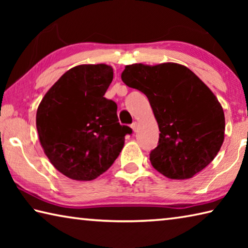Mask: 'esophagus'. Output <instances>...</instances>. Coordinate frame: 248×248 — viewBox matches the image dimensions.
<instances>
[{"label": "esophagus", "instance_id": "obj_1", "mask_svg": "<svg viewBox=\"0 0 248 248\" xmlns=\"http://www.w3.org/2000/svg\"><path fill=\"white\" fill-rule=\"evenodd\" d=\"M131 128H132V130H133V131H134V132H136V131H137V130H138V124H137V123H133V124H131Z\"/></svg>", "mask_w": 248, "mask_h": 248}]
</instances>
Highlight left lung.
<instances>
[{
  "label": "left lung",
  "mask_w": 248,
  "mask_h": 248,
  "mask_svg": "<svg viewBox=\"0 0 248 248\" xmlns=\"http://www.w3.org/2000/svg\"><path fill=\"white\" fill-rule=\"evenodd\" d=\"M123 82L146 95L157 121L158 144L151 164L170 179H188L213 161L224 141L225 119L219 100L187 66L167 62L134 63Z\"/></svg>",
  "instance_id": "1"
}]
</instances>
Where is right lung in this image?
<instances>
[{
  "label": "right lung",
  "mask_w": 248,
  "mask_h": 248,
  "mask_svg": "<svg viewBox=\"0 0 248 248\" xmlns=\"http://www.w3.org/2000/svg\"><path fill=\"white\" fill-rule=\"evenodd\" d=\"M114 78L107 64H81L62 75L41 100L36 127L45 154L74 180H93L106 171L124 148L117 104L104 97Z\"/></svg>",
  "instance_id": "right-lung-1"
}]
</instances>
